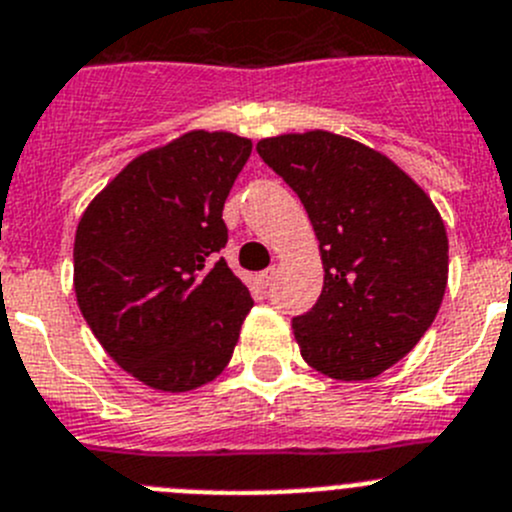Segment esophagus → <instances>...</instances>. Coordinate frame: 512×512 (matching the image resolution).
<instances>
[{"mask_svg":"<svg viewBox=\"0 0 512 512\" xmlns=\"http://www.w3.org/2000/svg\"><path fill=\"white\" fill-rule=\"evenodd\" d=\"M275 267H267L265 272H260V275H257V280H260V285L262 288H267V285H272V280H275Z\"/></svg>","mask_w":512,"mask_h":512,"instance_id":"1","label":"esophagus"}]
</instances>
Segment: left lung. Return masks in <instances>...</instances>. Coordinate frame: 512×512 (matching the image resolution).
<instances>
[{
    "instance_id": "8db88e82",
    "label": "left lung",
    "mask_w": 512,
    "mask_h": 512,
    "mask_svg": "<svg viewBox=\"0 0 512 512\" xmlns=\"http://www.w3.org/2000/svg\"><path fill=\"white\" fill-rule=\"evenodd\" d=\"M321 242L323 290L293 318L315 371L374 379L432 326L447 288V232L429 197L374 148L328 131L257 143Z\"/></svg>"
}]
</instances>
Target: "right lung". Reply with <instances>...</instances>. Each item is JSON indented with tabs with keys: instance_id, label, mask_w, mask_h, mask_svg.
Segmentation results:
<instances>
[{
	"instance_id": "obj_1",
	"label": "right lung",
	"mask_w": 512,
	"mask_h": 512,
	"mask_svg": "<svg viewBox=\"0 0 512 512\" xmlns=\"http://www.w3.org/2000/svg\"><path fill=\"white\" fill-rule=\"evenodd\" d=\"M250 138L191 131L100 191L75 234V295L118 366L161 391L222 374L252 295L219 250Z\"/></svg>"
}]
</instances>
